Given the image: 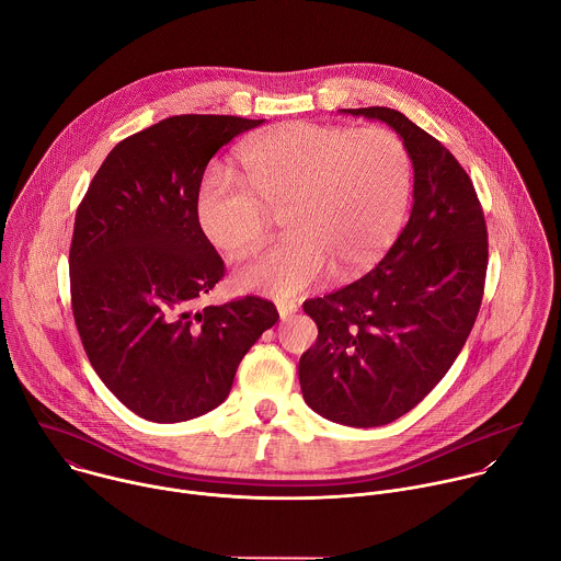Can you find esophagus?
I'll return each mask as SVG.
<instances>
[{"mask_svg":"<svg viewBox=\"0 0 561 561\" xmlns=\"http://www.w3.org/2000/svg\"><path fill=\"white\" fill-rule=\"evenodd\" d=\"M297 304L295 301H290V299H279L277 301V312H279V317L282 319H288V317H293L295 312H297Z\"/></svg>","mask_w":561,"mask_h":561,"instance_id":"obj_1","label":"esophagus"}]
</instances>
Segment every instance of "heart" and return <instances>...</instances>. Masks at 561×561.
Instances as JSON below:
<instances>
[{
	"label": "heart",
	"instance_id": "b5f03b06",
	"mask_svg": "<svg viewBox=\"0 0 561 561\" xmlns=\"http://www.w3.org/2000/svg\"><path fill=\"white\" fill-rule=\"evenodd\" d=\"M244 184L215 180L197 197V224L228 257L257 253L284 213L290 232L232 284L293 297L324 279H353L392 247L413 195V159L397 133L290 122L239 148Z\"/></svg>",
	"mask_w": 561,
	"mask_h": 561
}]
</instances>
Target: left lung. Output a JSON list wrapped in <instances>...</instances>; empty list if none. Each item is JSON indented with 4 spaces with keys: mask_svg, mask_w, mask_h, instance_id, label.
<instances>
[{
    "mask_svg": "<svg viewBox=\"0 0 561 561\" xmlns=\"http://www.w3.org/2000/svg\"><path fill=\"white\" fill-rule=\"evenodd\" d=\"M340 113L388 124L413 159V210L386 257L304 312L317 342L299 357L304 402L331 422L370 428L415 409L463 348L484 297L489 232L470 178L404 113Z\"/></svg>",
    "mask_w": 561,
    "mask_h": 561,
    "instance_id": "left-lung-1",
    "label": "left lung"
}]
</instances>
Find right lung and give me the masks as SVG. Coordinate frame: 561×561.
Returning a JSON list of instances; mask_svg holds the SVG:
<instances>
[{
  "mask_svg": "<svg viewBox=\"0 0 561 561\" xmlns=\"http://www.w3.org/2000/svg\"><path fill=\"white\" fill-rule=\"evenodd\" d=\"M264 119L175 115L119 141L75 215L70 301L91 366L135 415L175 424L217 409L275 304L199 308L224 262L197 224L210 157Z\"/></svg>",
  "mask_w": 561,
  "mask_h": 561,
  "instance_id": "1",
  "label": "right lung"
}]
</instances>
